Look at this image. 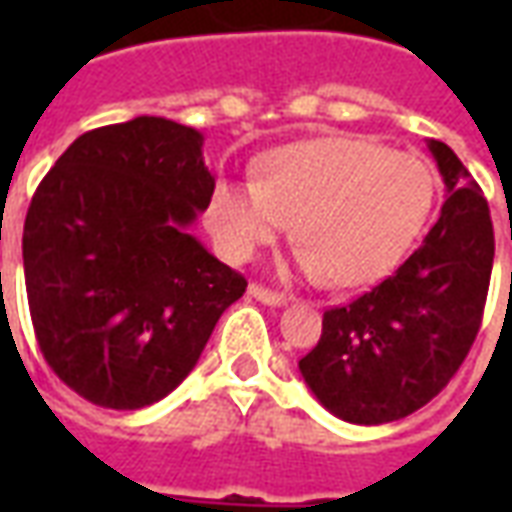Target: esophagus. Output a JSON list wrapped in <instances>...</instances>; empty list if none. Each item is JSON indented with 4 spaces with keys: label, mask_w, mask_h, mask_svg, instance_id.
<instances>
[{
    "label": "esophagus",
    "mask_w": 512,
    "mask_h": 512,
    "mask_svg": "<svg viewBox=\"0 0 512 512\" xmlns=\"http://www.w3.org/2000/svg\"><path fill=\"white\" fill-rule=\"evenodd\" d=\"M249 296L257 301H263V304H268V307H285V304H288V296L274 293V290L263 288V285H249Z\"/></svg>",
    "instance_id": "34e87169"
}]
</instances>
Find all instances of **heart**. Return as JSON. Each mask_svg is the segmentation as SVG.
I'll list each match as a JSON object with an SVG mask.
<instances>
[{
    "instance_id": "b5f03b06",
    "label": "heart",
    "mask_w": 512,
    "mask_h": 512,
    "mask_svg": "<svg viewBox=\"0 0 512 512\" xmlns=\"http://www.w3.org/2000/svg\"><path fill=\"white\" fill-rule=\"evenodd\" d=\"M433 197L428 161L373 139L323 136L277 150L260 180L219 186L211 222L233 260H249L296 222L301 271L356 288L400 263L428 222Z\"/></svg>"
}]
</instances>
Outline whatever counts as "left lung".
I'll use <instances>...</instances> for the list:
<instances>
[{"mask_svg": "<svg viewBox=\"0 0 512 512\" xmlns=\"http://www.w3.org/2000/svg\"><path fill=\"white\" fill-rule=\"evenodd\" d=\"M428 150L444 180L439 222L395 274L345 307L323 312L318 345L299 362L326 411L384 425L439 395L469 354L494 268L483 191L439 139Z\"/></svg>", "mask_w": 512, "mask_h": 512, "instance_id": "8db88e82", "label": "left lung"}]
</instances>
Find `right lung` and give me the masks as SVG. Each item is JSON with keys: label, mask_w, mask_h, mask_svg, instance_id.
I'll list each match as a JSON object with an SVG mask.
<instances>
[{"label": "right lung", "mask_w": 512, "mask_h": 512, "mask_svg": "<svg viewBox=\"0 0 512 512\" xmlns=\"http://www.w3.org/2000/svg\"><path fill=\"white\" fill-rule=\"evenodd\" d=\"M202 134L167 117L87 131L40 180L24 279L49 367L95 406L134 411L189 376L246 279L191 235L211 205Z\"/></svg>", "instance_id": "right-lung-1"}]
</instances>
